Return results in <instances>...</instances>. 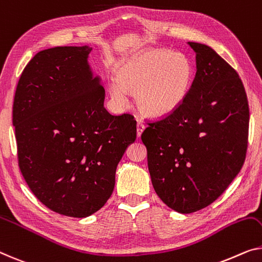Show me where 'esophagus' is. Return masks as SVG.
<instances>
[{
    "instance_id": "1",
    "label": "esophagus",
    "mask_w": 262,
    "mask_h": 262,
    "mask_svg": "<svg viewBox=\"0 0 262 262\" xmlns=\"http://www.w3.org/2000/svg\"><path fill=\"white\" fill-rule=\"evenodd\" d=\"M144 128H146V126H144V123L142 122V121H138V127H136V132H138V136H141L142 132L144 130Z\"/></svg>"
}]
</instances>
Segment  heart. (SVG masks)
<instances>
[{"label": "heart", "instance_id": "1", "mask_svg": "<svg viewBox=\"0 0 262 262\" xmlns=\"http://www.w3.org/2000/svg\"><path fill=\"white\" fill-rule=\"evenodd\" d=\"M111 94L123 101L126 91L136 93L140 112L148 116L168 115L185 102L193 80L192 64L186 55L165 49H148L120 67Z\"/></svg>", "mask_w": 262, "mask_h": 262}]
</instances>
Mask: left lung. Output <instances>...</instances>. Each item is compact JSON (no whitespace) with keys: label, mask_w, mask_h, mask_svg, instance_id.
<instances>
[{"label":"left lung","mask_w":262,"mask_h":262,"mask_svg":"<svg viewBox=\"0 0 262 262\" xmlns=\"http://www.w3.org/2000/svg\"><path fill=\"white\" fill-rule=\"evenodd\" d=\"M196 74L177 111L141 134L159 198L182 214L213 204L244 166L249 108L236 70L210 47L188 42Z\"/></svg>","instance_id":"left-lung-1"}]
</instances>
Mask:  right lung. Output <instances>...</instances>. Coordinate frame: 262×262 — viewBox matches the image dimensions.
I'll use <instances>...</instances> for the list:
<instances>
[{"label": "right lung", "mask_w": 262, "mask_h": 262, "mask_svg": "<svg viewBox=\"0 0 262 262\" xmlns=\"http://www.w3.org/2000/svg\"><path fill=\"white\" fill-rule=\"evenodd\" d=\"M92 48L55 47L23 69L13 104L19 170L33 194L58 214L85 217L114 190L115 171L136 139L132 114L112 115L87 64Z\"/></svg>", "instance_id": "1"}]
</instances>
